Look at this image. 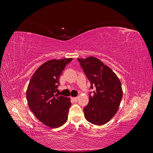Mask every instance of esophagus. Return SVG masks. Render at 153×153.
I'll return each mask as SVG.
<instances>
[{
	"label": "esophagus",
	"mask_w": 153,
	"mask_h": 153,
	"mask_svg": "<svg viewBox=\"0 0 153 153\" xmlns=\"http://www.w3.org/2000/svg\"><path fill=\"white\" fill-rule=\"evenodd\" d=\"M71 99H72L74 101H75V102H76L77 100H78V98H77V97H75V98H71Z\"/></svg>",
	"instance_id": "1"
}]
</instances>
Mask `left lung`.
<instances>
[{
  "instance_id": "left-lung-1",
  "label": "left lung",
  "mask_w": 153,
  "mask_h": 153,
  "mask_svg": "<svg viewBox=\"0 0 153 153\" xmlns=\"http://www.w3.org/2000/svg\"><path fill=\"white\" fill-rule=\"evenodd\" d=\"M77 59L91 83L90 89L96 87L93 96L90 92L89 103L84 108L85 118L93 124H105L119 109L123 98L121 82L112 69L98 59Z\"/></svg>"
}]
</instances>
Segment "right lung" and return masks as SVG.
Masks as SVG:
<instances>
[{
    "mask_svg": "<svg viewBox=\"0 0 153 153\" xmlns=\"http://www.w3.org/2000/svg\"><path fill=\"white\" fill-rule=\"evenodd\" d=\"M72 59H52L45 62L35 71L27 87L30 109L39 121L50 128H58L68 120L70 99L57 92L59 78Z\"/></svg>",
    "mask_w": 153,
    "mask_h": 153,
    "instance_id": "add662e5",
    "label": "right lung"
}]
</instances>
